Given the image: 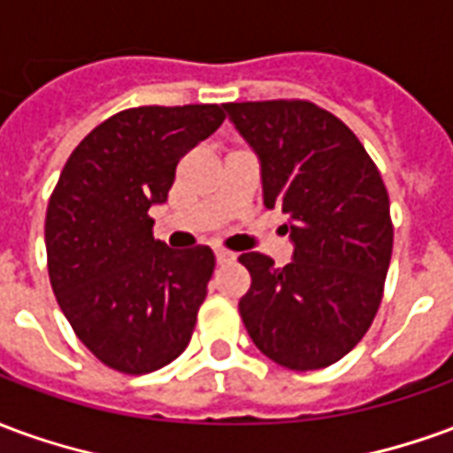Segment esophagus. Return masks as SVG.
<instances>
[{
	"mask_svg": "<svg viewBox=\"0 0 453 453\" xmlns=\"http://www.w3.org/2000/svg\"><path fill=\"white\" fill-rule=\"evenodd\" d=\"M233 259H235V252H230V250H216L218 265H227V262H233Z\"/></svg>",
	"mask_w": 453,
	"mask_h": 453,
	"instance_id": "esophagus-1",
	"label": "esophagus"
}]
</instances>
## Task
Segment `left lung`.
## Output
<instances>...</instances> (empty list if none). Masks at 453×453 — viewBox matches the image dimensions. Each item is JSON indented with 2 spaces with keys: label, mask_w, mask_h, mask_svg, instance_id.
Here are the masks:
<instances>
[{
  "label": "left lung",
  "mask_w": 453,
  "mask_h": 453,
  "mask_svg": "<svg viewBox=\"0 0 453 453\" xmlns=\"http://www.w3.org/2000/svg\"><path fill=\"white\" fill-rule=\"evenodd\" d=\"M262 162L265 206L288 216L294 262L240 255V315L257 349L294 371L351 351L379 313L393 252L379 167L337 116L303 99L223 104Z\"/></svg>",
  "instance_id": "obj_1"
}]
</instances>
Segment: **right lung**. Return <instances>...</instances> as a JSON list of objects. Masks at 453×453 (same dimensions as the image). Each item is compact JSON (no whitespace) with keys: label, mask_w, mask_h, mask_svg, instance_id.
<instances>
[{"label":"right lung","mask_w":453,"mask_h":453,"mask_svg":"<svg viewBox=\"0 0 453 453\" xmlns=\"http://www.w3.org/2000/svg\"><path fill=\"white\" fill-rule=\"evenodd\" d=\"M226 106H138L113 113L74 148L45 213L48 276L87 349L140 376L187 349L216 266L211 247L152 237L179 159L226 120Z\"/></svg>","instance_id":"add662e5"}]
</instances>
